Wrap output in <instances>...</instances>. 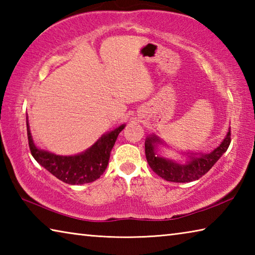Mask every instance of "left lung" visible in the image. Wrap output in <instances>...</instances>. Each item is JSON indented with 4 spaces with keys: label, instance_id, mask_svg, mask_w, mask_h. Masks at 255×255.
I'll use <instances>...</instances> for the list:
<instances>
[{
    "label": "left lung",
    "instance_id": "obj_1",
    "mask_svg": "<svg viewBox=\"0 0 255 255\" xmlns=\"http://www.w3.org/2000/svg\"><path fill=\"white\" fill-rule=\"evenodd\" d=\"M158 141L159 140L155 136L148 137L145 140V155L150 169L164 180L184 183L200 179L214 166V164L226 152L231 144V130H228L223 143L213 152L209 154H201L199 157L190 156L191 159L185 165H180V164L173 163L169 159L156 156L154 144Z\"/></svg>",
    "mask_w": 255,
    "mask_h": 255
}]
</instances>
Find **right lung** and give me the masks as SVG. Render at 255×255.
Returning <instances> with one entry per match:
<instances>
[{
    "label": "right lung",
    "mask_w": 255,
    "mask_h": 255,
    "mask_svg": "<svg viewBox=\"0 0 255 255\" xmlns=\"http://www.w3.org/2000/svg\"><path fill=\"white\" fill-rule=\"evenodd\" d=\"M124 127L125 125L102 136L85 153L75 155V156H59V155L38 149L34 146L27 122L30 152L41 166H44L47 171H49L63 182L68 184L90 183L100 178V175L106 171L109 163L111 149Z\"/></svg>",
    "instance_id": "right-lung-1"
}]
</instances>
